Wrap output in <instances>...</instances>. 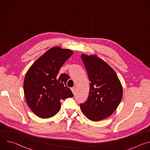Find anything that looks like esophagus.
<instances>
[{
	"label": "esophagus",
	"mask_w": 150,
	"mask_h": 150,
	"mask_svg": "<svg viewBox=\"0 0 150 150\" xmlns=\"http://www.w3.org/2000/svg\"><path fill=\"white\" fill-rule=\"evenodd\" d=\"M71 90H72V91L73 93H75V91H76V87H72V88H71Z\"/></svg>",
	"instance_id": "34e87169"
}]
</instances>
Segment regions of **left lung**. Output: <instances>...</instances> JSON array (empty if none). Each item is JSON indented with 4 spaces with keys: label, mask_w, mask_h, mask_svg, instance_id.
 <instances>
[{
    "label": "left lung",
    "mask_w": 150,
    "mask_h": 150,
    "mask_svg": "<svg viewBox=\"0 0 150 150\" xmlns=\"http://www.w3.org/2000/svg\"><path fill=\"white\" fill-rule=\"evenodd\" d=\"M90 81L87 100L80 108L88 119L100 121L109 117L120 103L123 89L114 70L96 55L81 54Z\"/></svg>",
    "instance_id": "1"
}]
</instances>
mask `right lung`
I'll use <instances>...</instances> for the list:
<instances>
[{
	"instance_id": "1",
	"label": "right lung",
	"mask_w": 150,
	"mask_h": 150,
	"mask_svg": "<svg viewBox=\"0 0 150 150\" xmlns=\"http://www.w3.org/2000/svg\"><path fill=\"white\" fill-rule=\"evenodd\" d=\"M73 54L69 49L54 47L40 57L27 71L24 82L26 101L39 117L50 118L60 109V100L72 97L67 86L68 75L58 72Z\"/></svg>"
}]
</instances>
